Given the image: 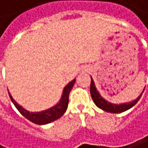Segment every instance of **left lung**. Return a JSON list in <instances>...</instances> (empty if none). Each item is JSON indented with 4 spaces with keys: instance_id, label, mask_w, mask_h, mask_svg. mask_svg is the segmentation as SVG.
<instances>
[{
    "instance_id": "8db88e82",
    "label": "left lung",
    "mask_w": 148,
    "mask_h": 148,
    "mask_svg": "<svg viewBox=\"0 0 148 148\" xmlns=\"http://www.w3.org/2000/svg\"><path fill=\"white\" fill-rule=\"evenodd\" d=\"M144 92V90H143ZM142 92V93H143ZM142 93L140 94V96H138V98L136 99L135 100L130 102V103H123V104H113L110 103L108 101H106V99H104L102 97L100 96L99 92L97 90L96 87H95V83L91 78V82H90V95L91 98L94 101V103L96 104V106L99 107L100 109L106 111V112H109V113H123L130 108H132L133 106H135L137 104V102L139 100L140 97L142 96Z\"/></svg>"
}]
</instances>
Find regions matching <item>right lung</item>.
Masks as SVG:
<instances>
[{
  "label": "right lung",
  "mask_w": 148,
  "mask_h": 148,
  "mask_svg": "<svg viewBox=\"0 0 148 148\" xmlns=\"http://www.w3.org/2000/svg\"><path fill=\"white\" fill-rule=\"evenodd\" d=\"M75 79L70 82L65 87V89L63 90V94H62V98H61L60 101L56 106H54L53 107H51V108H49V109L42 111V112L33 113V112H29V111L25 110L13 99V98L10 93H9V95H10V98L12 103L16 106V108L18 110V112L23 116H25L26 119H28V120L35 124H39V125L47 124V123L56 121L57 119L60 118L66 111L68 101H69V93L73 86V84H75Z\"/></svg>",
  "instance_id": "obj_1"
}]
</instances>
